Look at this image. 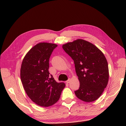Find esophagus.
I'll use <instances>...</instances> for the list:
<instances>
[{
  "label": "esophagus",
  "instance_id": "obj_1",
  "mask_svg": "<svg viewBox=\"0 0 126 126\" xmlns=\"http://www.w3.org/2000/svg\"><path fill=\"white\" fill-rule=\"evenodd\" d=\"M70 81H71V79H68V80H67L66 81V83H67V84H68V83H70Z\"/></svg>",
  "mask_w": 126,
  "mask_h": 126
}]
</instances>
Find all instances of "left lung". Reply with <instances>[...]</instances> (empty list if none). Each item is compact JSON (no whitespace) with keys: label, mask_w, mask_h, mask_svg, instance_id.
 <instances>
[{"label":"left lung","mask_w":126,"mask_h":126,"mask_svg":"<svg viewBox=\"0 0 126 126\" xmlns=\"http://www.w3.org/2000/svg\"><path fill=\"white\" fill-rule=\"evenodd\" d=\"M63 48L74 60L80 82L75 91L80 100L93 102L97 99L108 85V63L102 52L92 43L82 39L63 45Z\"/></svg>","instance_id":"obj_1"}]
</instances>
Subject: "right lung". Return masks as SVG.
<instances>
[{
    "label": "right lung",
    "instance_id": "1",
    "mask_svg": "<svg viewBox=\"0 0 126 126\" xmlns=\"http://www.w3.org/2000/svg\"><path fill=\"white\" fill-rule=\"evenodd\" d=\"M57 46L47 42L37 44L27 53L21 64L24 89L32 101L42 107L55 104L65 86L63 82H57L48 71L50 56Z\"/></svg>",
    "mask_w": 126,
    "mask_h": 126
}]
</instances>
